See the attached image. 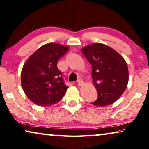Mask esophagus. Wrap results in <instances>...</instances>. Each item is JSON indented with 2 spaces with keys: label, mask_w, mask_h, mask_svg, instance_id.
Listing matches in <instances>:
<instances>
[{
  "label": "esophagus",
  "mask_w": 149,
  "mask_h": 149,
  "mask_svg": "<svg viewBox=\"0 0 149 149\" xmlns=\"http://www.w3.org/2000/svg\"><path fill=\"white\" fill-rule=\"evenodd\" d=\"M83 84H84V81L82 80V79H79L77 80V84H78V86H81Z\"/></svg>",
  "instance_id": "obj_1"
}]
</instances>
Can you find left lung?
<instances>
[{"label": "left lung", "instance_id": "left-lung-1", "mask_svg": "<svg viewBox=\"0 0 149 149\" xmlns=\"http://www.w3.org/2000/svg\"><path fill=\"white\" fill-rule=\"evenodd\" d=\"M81 52L92 66L93 83L97 92V100L91 104L104 106L114 103L127 86L126 62L117 52L102 43L86 46Z\"/></svg>", "mask_w": 149, "mask_h": 149}]
</instances>
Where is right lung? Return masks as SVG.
Segmentation results:
<instances>
[{
	"label": "right lung",
	"instance_id": "obj_1",
	"mask_svg": "<svg viewBox=\"0 0 149 149\" xmlns=\"http://www.w3.org/2000/svg\"><path fill=\"white\" fill-rule=\"evenodd\" d=\"M68 50V47L60 44H45L24 64L21 72L22 88L34 104L49 106L60 101L65 95L68 87L57 65Z\"/></svg>",
	"mask_w": 149,
	"mask_h": 149
}]
</instances>
